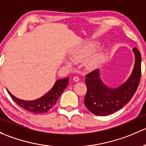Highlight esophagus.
Returning <instances> with one entry per match:
<instances>
[{
	"instance_id": "esophagus-1",
	"label": "esophagus",
	"mask_w": 146,
	"mask_h": 146,
	"mask_svg": "<svg viewBox=\"0 0 146 146\" xmlns=\"http://www.w3.org/2000/svg\"><path fill=\"white\" fill-rule=\"evenodd\" d=\"M73 80L74 81V82H79V76H74V77H73Z\"/></svg>"
}]
</instances>
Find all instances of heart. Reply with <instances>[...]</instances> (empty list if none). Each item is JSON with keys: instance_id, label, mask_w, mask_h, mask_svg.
Returning <instances> with one entry per match:
<instances>
[{"instance_id": "b5f03b06", "label": "heart", "mask_w": 146, "mask_h": 146, "mask_svg": "<svg viewBox=\"0 0 146 146\" xmlns=\"http://www.w3.org/2000/svg\"><path fill=\"white\" fill-rule=\"evenodd\" d=\"M97 46V43L94 41L86 42V43L82 45L81 47H79L77 50L73 51L72 52V58H73L74 60L76 61V62L84 60L93 51L95 50ZM102 58H103L102 54L100 53V52H97V53L94 54V55H92L91 58L87 60V61L86 62V66L88 69L95 68L101 62ZM67 62H68L67 64L69 65L72 64V63L70 61H68Z\"/></svg>"}]
</instances>
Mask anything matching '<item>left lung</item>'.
I'll return each instance as SVG.
<instances>
[{"mask_svg":"<svg viewBox=\"0 0 146 146\" xmlns=\"http://www.w3.org/2000/svg\"><path fill=\"white\" fill-rule=\"evenodd\" d=\"M135 63L131 74L127 82L120 86L111 88L107 86L100 78L99 69L86 75L87 92L84 104L93 114L106 116L117 112L129 103L136 93L141 76V55L133 48Z\"/></svg>","mask_w":146,"mask_h":146,"instance_id":"1","label":"left lung"}]
</instances>
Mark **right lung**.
Listing matches in <instances>:
<instances>
[{
	"instance_id": "obj_1",
	"label": "right lung",
	"mask_w": 146,
	"mask_h": 146,
	"mask_svg": "<svg viewBox=\"0 0 146 146\" xmlns=\"http://www.w3.org/2000/svg\"><path fill=\"white\" fill-rule=\"evenodd\" d=\"M69 84V77L59 79L54 84L53 87L39 98L34 100H24L17 98L7 91L13 100L21 108L28 112L35 114H43L47 112L55 105L61 94Z\"/></svg>"
}]
</instances>
